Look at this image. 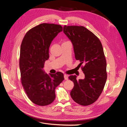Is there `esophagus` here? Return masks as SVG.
Listing matches in <instances>:
<instances>
[{
  "instance_id": "obj_1",
  "label": "esophagus",
  "mask_w": 127,
  "mask_h": 127,
  "mask_svg": "<svg viewBox=\"0 0 127 127\" xmlns=\"http://www.w3.org/2000/svg\"><path fill=\"white\" fill-rule=\"evenodd\" d=\"M64 77L65 80H68V76L67 75L65 74V75H64Z\"/></svg>"
}]
</instances>
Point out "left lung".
I'll list each match as a JSON object with an SVG mask.
<instances>
[{
	"instance_id": "left-lung-1",
	"label": "left lung",
	"mask_w": 127,
	"mask_h": 127,
	"mask_svg": "<svg viewBox=\"0 0 127 127\" xmlns=\"http://www.w3.org/2000/svg\"><path fill=\"white\" fill-rule=\"evenodd\" d=\"M63 32L70 40L75 58L79 60L85 76L77 80L76 75L68 78L74 83L70 96L77 103L89 105L95 102L103 90L106 79V62L102 45L99 38L83 26H64Z\"/></svg>"
}]
</instances>
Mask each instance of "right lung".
Here are the masks:
<instances>
[{"label": "right lung", "instance_id": "1", "mask_svg": "<svg viewBox=\"0 0 127 127\" xmlns=\"http://www.w3.org/2000/svg\"><path fill=\"white\" fill-rule=\"evenodd\" d=\"M62 30L61 25L43 23L29 30L23 39L19 58L21 82L28 98L38 105L54 101L56 88L64 79L61 72L47 74L43 70L51 43Z\"/></svg>", "mask_w": 127, "mask_h": 127}]
</instances>
